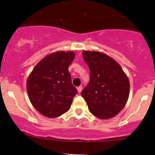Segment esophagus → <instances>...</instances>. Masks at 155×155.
I'll use <instances>...</instances> for the list:
<instances>
[{"mask_svg": "<svg viewBox=\"0 0 155 155\" xmlns=\"http://www.w3.org/2000/svg\"><path fill=\"white\" fill-rule=\"evenodd\" d=\"M77 90H78V92H79V93H80V92H81V90H82V87H81V86L78 87H77Z\"/></svg>", "mask_w": 155, "mask_h": 155, "instance_id": "obj_1", "label": "esophagus"}]
</instances>
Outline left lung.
<instances>
[{
    "mask_svg": "<svg viewBox=\"0 0 155 155\" xmlns=\"http://www.w3.org/2000/svg\"><path fill=\"white\" fill-rule=\"evenodd\" d=\"M90 71V82L81 95L94 116L112 118L124 107L130 94V81L120 65L103 52L83 51Z\"/></svg>",
    "mask_w": 155,
    "mask_h": 155,
    "instance_id": "obj_1",
    "label": "left lung"
}]
</instances>
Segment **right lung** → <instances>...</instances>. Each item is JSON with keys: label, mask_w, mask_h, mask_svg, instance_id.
Wrapping results in <instances>:
<instances>
[{"label": "right lung", "mask_w": 155, "mask_h": 155, "mask_svg": "<svg viewBox=\"0 0 155 155\" xmlns=\"http://www.w3.org/2000/svg\"><path fill=\"white\" fill-rule=\"evenodd\" d=\"M73 51L51 53L38 62L27 79L30 101L44 116L55 118L68 111L77 90L71 83L68 67Z\"/></svg>", "instance_id": "obj_1"}]
</instances>
